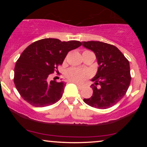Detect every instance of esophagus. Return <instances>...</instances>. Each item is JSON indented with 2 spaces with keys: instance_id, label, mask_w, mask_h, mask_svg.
<instances>
[{
  "instance_id": "1",
  "label": "esophagus",
  "mask_w": 147,
  "mask_h": 147,
  "mask_svg": "<svg viewBox=\"0 0 147 147\" xmlns=\"http://www.w3.org/2000/svg\"><path fill=\"white\" fill-rule=\"evenodd\" d=\"M75 84H76V85H77V86L78 87L79 89H80V90H81V89H82V88H84L83 86L80 85V84H77V83H75Z\"/></svg>"
}]
</instances>
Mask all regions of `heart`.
Returning a JSON list of instances; mask_svg holds the SVG:
<instances>
[{
    "mask_svg": "<svg viewBox=\"0 0 147 147\" xmlns=\"http://www.w3.org/2000/svg\"><path fill=\"white\" fill-rule=\"evenodd\" d=\"M65 76L71 82L81 83L87 77L88 72L77 68H70L66 71Z\"/></svg>",
    "mask_w": 147,
    "mask_h": 147,
    "instance_id": "b5f03b06",
    "label": "heart"
}]
</instances>
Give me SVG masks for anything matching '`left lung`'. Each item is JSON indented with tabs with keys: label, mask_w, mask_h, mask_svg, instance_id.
Segmentation results:
<instances>
[{
	"label": "left lung",
	"mask_w": 147,
	"mask_h": 147,
	"mask_svg": "<svg viewBox=\"0 0 147 147\" xmlns=\"http://www.w3.org/2000/svg\"><path fill=\"white\" fill-rule=\"evenodd\" d=\"M82 45L92 50L99 67L91 81L93 93L84 99L88 105L99 109L112 107L125 95L131 83L129 62L115 45L101 41H83Z\"/></svg>",
	"instance_id": "1"
}]
</instances>
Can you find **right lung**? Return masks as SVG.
I'll return each mask as SVG.
<instances>
[{"mask_svg":"<svg viewBox=\"0 0 147 147\" xmlns=\"http://www.w3.org/2000/svg\"><path fill=\"white\" fill-rule=\"evenodd\" d=\"M82 45L80 41H61L43 38L30 45L16 63L14 82L24 100L36 107H44L58 102L66 83L48 82V77L63 63L69 51Z\"/></svg>","mask_w":147,"mask_h":147,"instance_id":"obj_1","label":"right lung"}]
</instances>
